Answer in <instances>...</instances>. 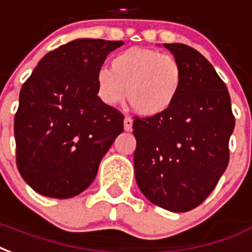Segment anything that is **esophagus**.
Returning a JSON list of instances; mask_svg holds the SVG:
<instances>
[{
	"instance_id": "1",
	"label": "esophagus",
	"mask_w": 252,
	"mask_h": 252,
	"mask_svg": "<svg viewBox=\"0 0 252 252\" xmlns=\"http://www.w3.org/2000/svg\"><path fill=\"white\" fill-rule=\"evenodd\" d=\"M132 124H133V121H132L131 117L126 116V119H124V129H126V131H131Z\"/></svg>"
}]
</instances>
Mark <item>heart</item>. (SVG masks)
Masks as SVG:
<instances>
[{"label": "heart", "instance_id": "1", "mask_svg": "<svg viewBox=\"0 0 252 252\" xmlns=\"http://www.w3.org/2000/svg\"><path fill=\"white\" fill-rule=\"evenodd\" d=\"M183 83V70L169 53L148 48H131L113 57L111 70L98 69L97 96L107 105L128 98L141 116H159L176 101Z\"/></svg>", "mask_w": 252, "mask_h": 252}]
</instances>
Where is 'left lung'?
I'll return each instance as SVG.
<instances>
[{
    "instance_id": "8db88e82",
    "label": "left lung",
    "mask_w": 252,
    "mask_h": 252,
    "mask_svg": "<svg viewBox=\"0 0 252 252\" xmlns=\"http://www.w3.org/2000/svg\"><path fill=\"white\" fill-rule=\"evenodd\" d=\"M183 70L176 101L163 115L135 117L136 183L171 212L202 204L224 173L235 128L230 93L208 60L184 44H164Z\"/></svg>"
}]
</instances>
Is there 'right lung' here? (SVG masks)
<instances>
[{"instance_id":"right-lung-1","label":"right lung","mask_w":252,"mask_h":252,"mask_svg":"<svg viewBox=\"0 0 252 252\" xmlns=\"http://www.w3.org/2000/svg\"><path fill=\"white\" fill-rule=\"evenodd\" d=\"M123 41L79 38L44 56L14 117L17 168L36 192L69 199L92 184L124 116L98 98L96 74Z\"/></svg>"}]
</instances>
